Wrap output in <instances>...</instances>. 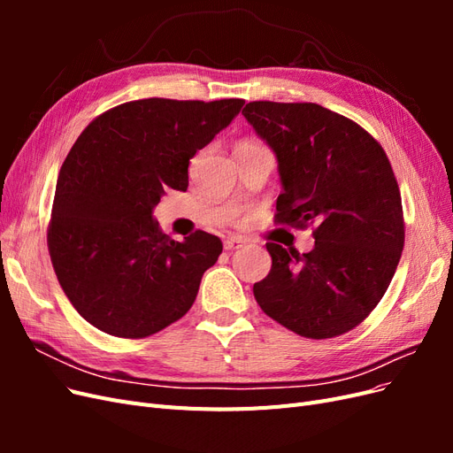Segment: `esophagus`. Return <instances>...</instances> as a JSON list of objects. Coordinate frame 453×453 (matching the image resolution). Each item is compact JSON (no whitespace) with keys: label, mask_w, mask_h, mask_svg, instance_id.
Returning a JSON list of instances; mask_svg holds the SVG:
<instances>
[{"label":"esophagus","mask_w":453,"mask_h":453,"mask_svg":"<svg viewBox=\"0 0 453 453\" xmlns=\"http://www.w3.org/2000/svg\"><path fill=\"white\" fill-rule=\"evenodd\" d=\"M243 245H245V240H242V238H238V236H230V238L225 240V250H226V251L240 250V248H243Z\"/></svg>","instance_id":"34e87169"}]
</instances>
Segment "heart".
Returning a JSON list of instances; mask_svg holds the SVG:
<instances>
[{
    "mask_svg": "<svg viewBox=\"0 0 453 453\" xmlns=\"http://www.w3.org/2000/svg\"><path fill=\"white\" fill-rule=\"evenodd\" d=\"M238 145H257V143H253V142H242V143H238Z\"/></svg>",
    "mask_w": 453,
    "mask_h": 453,
    "instance_id": "b5f03b06",
    "label": "heart"
}]
</instances>
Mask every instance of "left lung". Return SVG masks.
Returning <instances> with one entry per match:
<instances>
[{
	"label": "left lung",
	"mask_w": 453,
	"mask_h": 453,
	"mask_svg": "<svg viewBox=\"0 0 453 453\" xmlns=\"http://www.w3.org/2000/svg\"><path fill=\"white\" fill-rule=\"evenodd\" d=\"M242 115L278 157L273 223L311 226L310 253L268 242L270 273L253 285L268 318L325 340L361 325L404 248L401 190L383 147L357 122L318 104L250 102Z\"/></svg>",
	"instance_id": "left-lung-1"
}]
</instances>
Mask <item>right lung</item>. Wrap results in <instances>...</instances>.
I'll list each match as a JSON object with an SVG mask.
<instances>
[{
  "instance_id": "obj_1",
  "label": "right lung",
  "mask_w": 453,
  "mask_h": 453,
  "mask_svg": "<svg viewBox=\"0 0 453 453\" xmlns=\"http://www.w3.org/2000/svg\"><path fill=\"white\" fill-rule=\"evenodd\" d=\"M245 100L145 98L96 117L65 157L47 245L65 296L90 325L145 338L181 319L223 243L175 242L153 219L164 188L187 190L188 162Z\"/></svg>"
}]
</instances>
